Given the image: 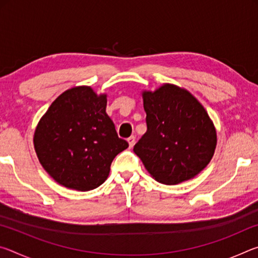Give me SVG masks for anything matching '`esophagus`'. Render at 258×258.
Returning <instances> with one entry per match:
<instances>
[{"label":"esophagus","instance_id":"obj_1","mask_svg":"<svg viewBox=\"0 0 258 258\" xmlns=\"http://www.w3.org/2000/svg\"><path fill=\"white\" fill-rule=\"evenodd\" d=\"M128 141V145H130V148H132L134 145H135V137H131L127 139Z\"/></svg>","mask_w":258,"mask_h":258}]
</instances>
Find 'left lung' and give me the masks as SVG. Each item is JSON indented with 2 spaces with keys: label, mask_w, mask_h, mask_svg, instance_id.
I'll use <instances>...</instances> for the list:
<instances>
[{
  "label": "left lung",
  "mask_w": 258,
  "mask_h": 258,
  "mask_svg": "<svg viewBox=\"0 0 258 258\" xmlns=\"http://www.w3.org/2000/svg\"><path fill=\"white\" fill-rule=\"evenodd\" d=\"M147 132L133 151L156 181L177 184L206 167L216 148V131L190 92L165 84L143 92Z\"/></svg>",
  "instance_id": "left-lung-1"
}]
</instances>
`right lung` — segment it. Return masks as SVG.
Masks as SVG:
<instances>
[{
  "label": "right lung",
  "instance_id": "add662e5",
  "mask_svg": "<svg viewBox=\"0 0 258 258\" xmlns=\"http://www.w3.org/2000/svg\"><path fill=\"white\" fill-rule=\"evenodd\" d=\"M107 97L89 86L59 95L34 134L38 160L54 180L69 189L89 191L107 180L115 157L128 148L106 112Z\"/></svg>",
  "mask_w": 258,
  "mask_h": 258
}]
</instances>
